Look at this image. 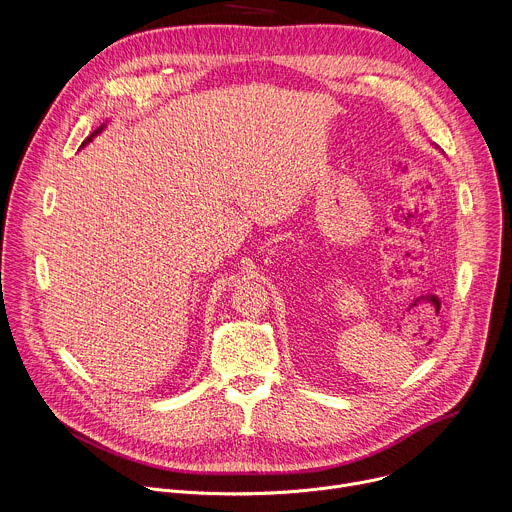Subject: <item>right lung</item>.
I'll list each match as a JSON object with an SVG mask.
<instances>
[{"instance_id": "right-lung-1", "label": "right lung", "mask_w": 512, "mask_h": 512, "mask_svg": "<svg viewBox=\"0 0 512 512\" xmlns=\"http://www.w3.org/2000/svg\"><path fill=\"white\" fill-rule=\"evenodd\" d=\"M103 129H105V123H103V125H101V127H99V129H97V131H93V133H91V137H87V141H85V143H89V141H91V139H93V137H95V135H99V133H101V131H103ZM85 143H83V145H85Z\"/></svg>"}]
</instances>
